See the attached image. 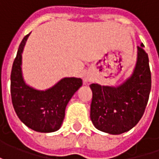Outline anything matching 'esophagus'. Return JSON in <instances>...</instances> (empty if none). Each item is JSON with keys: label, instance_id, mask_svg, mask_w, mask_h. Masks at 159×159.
Listing matches in <instances>:
<instances>
[{"label": "esophagus", "instance_id": "obj_1", "mask_svg": "<svg viewBox=\"0 0 159 159\" xmlns=\"http://www.w3.org/2000/svg\"><path fill=\"white\" fill-rule=\"evenodd\" d=\"M84 81L85 82H90L91 81V77L89 76V75H85L84 76Z\"/></svg>", "mask_w": 159, "mask_h": 159}]
</instances>
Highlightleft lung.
<instances>
[{
	"label": "left lung",
	"mask_w": 159,
	"mask_h": 159,
	"mask_svg": "<svg viewBox=\"0 0 159 159\" xmlns=\"http://www.w3.org/2000/svg\"><path fill=\"white\" fill-rule=\"evenodd\" d=\"M138 46L137 63L132 76L120 86L91 84L93 92L90 119L100 131L120 134L129 131L142 119L151 89L148 54Z\"/></svg>",
	"instance_id": "obj_1"
}]
</instances>
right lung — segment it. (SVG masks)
Masks as SVG:
<instances>
[{
	"instance_id": "obj_1",
	"label": "right lung",
	"mask_w": 159,
	"mask_h": 159,
	"mask_svg": "<svg viewBox=\"0 0 159 159\" xmlns=\"http://www.w3.org/2000/svg\"><path fill=\"white\" fill-rule=\"evenodd\" d=\"M30 34L19 45L10 75V94L17 117L29 128L40 133L58 130L64 119L67 103L78 89L82 80L64 78L53 88L40 91L27 86L22 76V52Z\"/></svg>"
}]
</instances>
